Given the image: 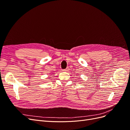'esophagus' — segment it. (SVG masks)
Masks as SVG:
<instances>
[{
	"instance_id": "34e87169",
	"label": "esophagus",
	"mask_w": 130,
	"mask_h": 130,
	"mask_svg": "<svg viewBox=\"0 0 130 130\" xmlns=\"http://www.w3.org/2000/svg\"><path fill=\"white\" fill-rule=\"evenodd\" d=\"M63 71H64V72H68V68H66V69H63Z\"/></svg>"
}]
</instances>
